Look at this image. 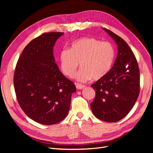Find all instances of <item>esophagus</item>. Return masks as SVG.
Here are the masks:
<instances>
[{"instance_id":"esophagus-1","label":"esophagus","mask_w":153,"mask_h":153,"mask_svg":"<svg viewBox=\"0 0 153 153\" xmlns=\"http://www.w3.org/2000/svg\"><path fill=\"white\" fill-rule=\"evenodd\" d=\"M75 85H76V87L77 89H82L85 87L84 85H82L81 84H78V83H75Z\"/></svg>"}]
</instances>
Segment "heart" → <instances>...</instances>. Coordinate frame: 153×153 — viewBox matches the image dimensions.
I'll return each instance as SVG.
<instances>
[{"label":"heart","mask_w":153,"mask_h":153,"mask_svg":"<svg viewBox=\"0 0 153 153\" xmlns=\"http://www.w3.org/2000/svg\"><path fill=\"white\" fill-rule=\"evenodd\" d=\"M114 46L108 41L94 38H82L71 43L70 48H64L59 53L61 69L64 75L72 78L78 68H82L76 78L86 82L91 78L98 80L110 71L114 62Z\"/></svg>","instance_id":"heart-1"}]
</instances>
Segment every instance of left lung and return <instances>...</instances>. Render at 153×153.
I'll return each mask as SVG.
<instances>
[{
    "instance_id": "8db88e82",
    "label": "left lung",
    "mask_w": 153,
    "mask_h": 153,
    "mask_svg": "<svg viewBox=\"0 0 153 153\" xmlns=\"http://www.w3.org/2000/svg\"><path fill=\"white\" fill-rule=\"evenodd\" d=\"M103 29L115 41L118 53L109 73L91 85L96 96L91 107L96 117L114 123L126 116L135 105L140 92V71L126 41L110 30Z\"/></svg>"
}]
</instances>
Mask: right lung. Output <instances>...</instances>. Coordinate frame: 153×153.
Masks as SVG:
<instances>
[{
    "mask_svg": "<svg viewBox=\"0 0 153 153\" xmlns=\"http://www.w3.org/2000/svg\"><path fill=\"white\" fill-rule=\"evenodd\" d=\"M64 32H47L27 45L18 60L14 87L18 104L33 121L45 125L65 119L70 108L74 83L60 71L53 48Z\"/></svg>",
    "mask_w": 153,
    "mask_h": 153,
    "instance_id": "right-lung-1",
    "label": "right lung"
}]
</instances>
